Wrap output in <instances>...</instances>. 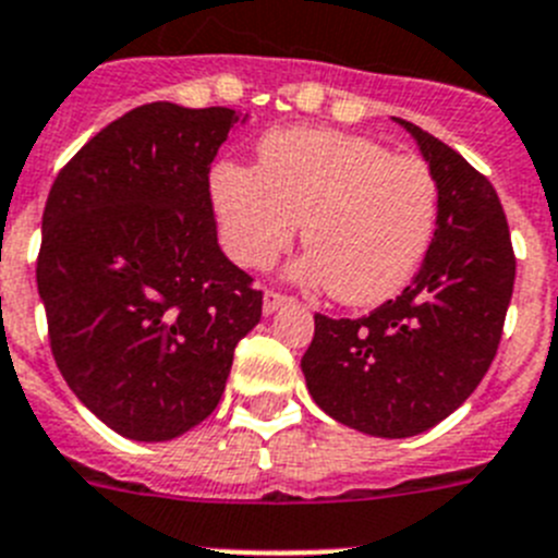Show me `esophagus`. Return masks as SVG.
Masks as SVG:
<instances>
[{"instance_id": "esophagus-1", "label": "esophagus", "mask_w": 558, "mask_h": 558, "mask_svg": "<svg viewBox=\"0 0 558 558\" xmlns=\"http://www.w3.org/2000/svg\"><path fill=\"white\" fill-rule=\"evenodd\" d=\"M289 303H292V298H289V294L275 292V289H266L264 292V314H275L278 308L289 306Z\"/></svg>"}]
</instances>
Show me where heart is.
I'll return each mask as SVG.
<instances>
[{
    "label": "heart",
    "instance_id": "heart-1",
    "mask_svg": "<svg viewBox=\"0 0 558 558\" xmlns=\"http://www.w3.org/2000/svg\"><path fill=\"white\" fill-rule=\"evenodd\" d=\"M260 165L221 159L210 171L213 210L230 258L260 269L303 221L308 255L298 275L326 283L345 306L399 294L438 230L440 187L429 162L328 129H283L258 145Z\"/></svg>",
    "mask_w": 558,
    "mask_h": 558
}]
</instances>
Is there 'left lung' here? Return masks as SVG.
Here are the masks:
<instances>
[{
	"label": "left lung",
	"instance_id": "8db88e82",
	"mask_svg": "<svg viewBox=\"0 0 558 558\" xmlns=\"http://www.w3.org/2000/svg\"><path fill=\"white\" fill-rule=\"evenodd\" d=\"M438 177V230L413 283L367 317L314 314L300 367L339 424L410 438L454 413L497 356L513 292L500 196L454 148L399 120Z\"/></svg>",
	"mask_w": 558,
	"mask_h": 558
}]
</instances>
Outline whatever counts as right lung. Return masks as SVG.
<instances>
[{"label": "right lung", "mask_w": 558, "mask_h": 558, "mask_svg": "<svg viewBox=\"0 0 558 558\" xmlns=\"http://www.w3.org/2000/svg\"><path fill=\"white\" fill-rule=\"evenodd\" d=\"M241 111L145 104L58 171L36 260L72 393L114 433L168 440L216 410L264 292L216 235L210 165Z\"/></svg>", "instance_id": "obj_1"}]
</instances>
